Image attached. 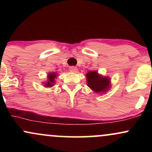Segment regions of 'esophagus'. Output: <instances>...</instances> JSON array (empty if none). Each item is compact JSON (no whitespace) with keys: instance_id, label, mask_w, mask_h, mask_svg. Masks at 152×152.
<instances>
[{"instance_id":"34e87169","label":"esophagus","mask_w":152,"mask_h":152,"mask_svg":"<svg viewBox=\"0 0 152 152\" xmlns=\"http://www.w3.org/2000/svg\"><path fill=\"white\" fill-rule=\"evenodd\" d=\"M69 70L71 72H76L77 71V68L75 67V66H71L70 68H69Z\"/></svg>"}]
</instances>
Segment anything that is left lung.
<instances>
[{
	"label": "left lung",
	"instance_id": "obj_1",
	"mask_svg": "<svg viewBox=\"0 0 152 152\" xmlns=\"http://www.w3.org/2000/svg\"><path fill=\"white\" fill-rule=\"evenodd\" d=\"M87 84L96 92L106 91L109 86L110 81L107 77L99 76L97 71H89L86 74Z\"/></svg>",
	"mask_w": 152,
	"mask_h": 152
}]
</instances>
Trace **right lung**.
<instances>
[{"instance_id":"obj_1","label":"right lung","mask_w":152,"mask_h":152,"mask_svg":"<svg viewBox=\"0 0 152 152\" xmlns=\"http://www.w3.org/2000/svg\"><path fill=\"white\" fill-rule=\"evenodd\" d=\"M56 77V74H54V73H53V74H50L49 75H48V81L46 83V85H45V86H48V87L53 86V83H54V78H55Z\"/></svg>"}]
</instances>
